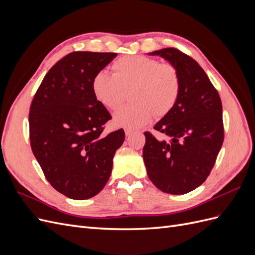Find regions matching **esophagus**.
Segmentation results:
<instances>
[{
  "label": "esophagus",
  "instance_id": "obj_1",
  "mask_svg": "<svg viewBox=\"0 0 255 255\" xmlns=\"http://www.w3.org/2000/svg\"><path fill=\"white\" fill-rule=\"evenodd\" d=\"M125 132H126V135H127V136H129V135L133 134V130L129 129V128H126Z\"/></svg>",
  "mask_w": 255,
  "mask_h": 255
}]
</instances>
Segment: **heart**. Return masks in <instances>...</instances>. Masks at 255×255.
<instances>
[{
    "mask_svg": "<svg viewBox=\"0 0 255 255\" xmlns=\"http://www.w3.org/2000/svg\"><path fill=\"white\" fill-rule=\"evenodd\" d=\"M113 75L105 71L95 74L91 90L97 101L110 111H116L129 91L132 104L115 114L117 126L129 129L146 125L155 115L163 117L175 105L180 95L181 80L177 69L169 63L145 56H125L112 65Z\"/></svg>",
    "mask_w": 255,
    "mask_h": 255,
    "instance_id": "heart-1",
    "label": "heart"
}]
</instances>
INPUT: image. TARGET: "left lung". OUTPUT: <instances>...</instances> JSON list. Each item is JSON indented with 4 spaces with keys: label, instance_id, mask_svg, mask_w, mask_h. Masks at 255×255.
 Listing matches in <instances>:
<instances>
[{
    "label": "left lung",
    "instance_id": "left-lung-1",
    "mask_svg": "<svg viewBox=\"0 0 255 255\" xmlns=\"http://www.w3.org/2000/svg\"><path fill=\"white\" fill-rule=\"evenodd\" d=\"M172 64L181 89L173 109L154 129L168 139L144 132L142 156L149 179L166 194L184 195L204 183L223 142L222 104L208 76L195 59L174 48L149 53Z\"/></svg>",
    "mask_w": 255,
    "mask_h": 255
}]
</instances>
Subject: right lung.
I'll list each match as a JSON object with an SVG mask.
<instances>
[{
  "instance_id": "1",
  "label": "right lung",
  "mask_w": 255,
  "mask_h": 255,
  "mask_svg": "<svg viewBox=\"0 0 255 255\" xmlns=\"http://www.w3.org/2000/svg\"><path fill=\"white\" fill-rule=\"evenodd\" d=\"M117 53L72 52L45 74L30 104L29 140L45 179L74 200L95 197L109 181L125 130L102 135L112 116L91 82Z\"/></svg>"
}]
</instances>
